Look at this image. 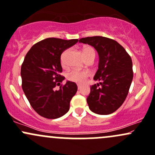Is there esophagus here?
Returning a JSON list of instances; mask_svg holds the SVG:
<instances>
[{"label": "esophagus", "mask_w": 155, "mask_h": 155, "mask_svg": "<svg viewBox=\"0 0 155 155\" xmlns=\"http://www.w3.org/2000/svg\"><path fill=\"white\" fill-rule=\"evenodd\" d=\"M78 89H79V90L81 89V86L80 84H78Z\"/></svg>", "instance_id": "obj_1"}]
</instances>
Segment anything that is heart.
Here are the masks:
<instances>
[{"label":"heart","mask_w":155,"mask_h":155,"mask_svg":"<svg viewBox=\"0 0 155 155\" xmlns=\"http://www.w3.org/2000/svg\"><path fill=\"white\" fill-rule=\"evenodd\" d=\"M68 50H65L64 52L61 54V62L63 66L65 65V57L67 54ZM84 55L85 58H88L91 56H95V52H94V49L91 46H85L83 49ZM91 75L90 71L88 70H78V69H73V70L69 71L66 74V78L71 82L76 83V84H82L86 82V80L88 79Z\"/></svg>","instance_id":"1"}]
</instances>
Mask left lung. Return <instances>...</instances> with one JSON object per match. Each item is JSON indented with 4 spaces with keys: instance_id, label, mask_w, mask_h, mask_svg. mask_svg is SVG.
Segmentation results:
<instances>
[{
    "instance_id": "8db88e82",
    "label": "left lung",
    "mask_w": 155,
    "mask_h": 155,
    "mask_svg": "<svg viewBox=\"0 0 155 155\" xmlns=\"http://www.w3.org/2000/svg\"><path fill=\"white\" fill-rule=\"evenodd\" d=\"M91 45L99 54L98 69L94 77L100 83L91 86L87 104L98 114L114 112L124 104L133 79L132 61L125 49L114 40L94 36L80 39Z\"/></svg>"
}]
</instances>
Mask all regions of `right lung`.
Returning a JSON list of instances; mask_svg holds the SVG:
<instances>
[{"label": "right lung", "mask_w": 155, "mask_h": 155, "mask_svg": "<svg viewBox=\"0 0 155 155\" xmlns=\"http://www.w3.org/2000/svg\"><path fill=\"white\" fill-rule=\"evenodd\" d=\"M78 41L46 38L33 45L26 54L21 70L22 89L31 107L42 117L56 119L69 110L77 84L66 81L58 90L54 88L65 79L61 75V54Z\"/></svg>", "instance_id": "right-lung-1"}]
</instances>
